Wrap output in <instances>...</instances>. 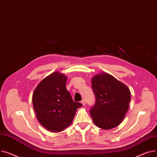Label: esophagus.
I'll return each mask as SVG.
<instances>
[{
  "label": "esophagus",
  "mask_w": 157,
  "mask_h": 157,
  "mask_svg": "<svg viewBox=\"0 0 157 157\" xmlns=\"http://www.w3.org/2000/svg\"><path fill=\"white\" fill-rule=\"evenodd\" d=\"M81 103L82 104L83 106H85V105H86V101H85V100H82V101H81Z\"/></svg>",
  "instance_id": "34e87169"
}]
</instances>
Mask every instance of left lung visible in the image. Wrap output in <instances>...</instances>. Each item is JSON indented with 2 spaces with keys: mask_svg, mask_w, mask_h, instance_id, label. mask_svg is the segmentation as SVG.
Returning a JSON list of instances; mask_svg holds the SVG:
<instances>
[{
  "mask_svg": "<svg viewBox=\"0 0 157 157\" xmlns=\"http://www.w3.org/2000/svg\"><path fill=\"white\" fill-rule=\"evenodd\" d=\"M91 84L96 99L90 109L94 124L105 130L117 127L128 109L131 98L129 89L105 72L93 77Z\"/></svg>",
  "mask_w": 157,
  "mask_h": 157,
  "instance_id": "left-lung-1",
  "label": "left lung"
}]
</instances>
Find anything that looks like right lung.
<instances>
[{"mask_svg": "<svg viewBox=\"0 0 157 157\" xmlns=\"http://www.w3.org/2000/svg\"><path fill=\"white\" fill-rule=\"evenodd\" d=\"M67 77L54 71L45 77L35 88L33 106L39 123L46 129L59 132L68 127L75 117L80 103L72 99L66 88Z\"/></svg>", "mask_w": 157, "mask_h": 157, "instance_id": "right-lung-1", "label": "right lung"}]
</instances>
